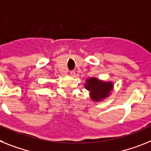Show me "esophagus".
Listing matches in <instances>:
<instances>
[{
	"mask_svg": "<svg viewBox=\"0 0 151 151\" xmlns=\"http://www.w3.org/2000/svg\"><path fill=\"white\" fill-rule=\"evenodd\" d=\"M70 74L71 76H73V77H74V76L75 75V71H74V70H70Z\"/></svg>",
	"mask_w": 151,
	"mask_h": 151,
	"instance_id": "1",
	"label": "esophagus"
}]
</instances>
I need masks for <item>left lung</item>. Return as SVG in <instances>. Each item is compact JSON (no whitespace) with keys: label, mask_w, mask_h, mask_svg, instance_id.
Listing matches in <instances>:
<instances>
[{"label":"left lung","mask_w":151,"mask_h":151,"mask_svg":"<svg viewBox=\"0 0 151 151\" xmlns=\"http://www.w3.org/2000/svg\"><path fill=\"white\" fill-rule=\"evenodd\" d=\"M85 88L90 92L92 99L99 101L108 96L112 90V83L98 81L96 78H90L86 81Z\"/></svg>","instance_id":"left-lung-1"}]
</instances>
